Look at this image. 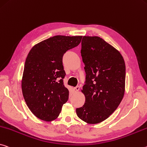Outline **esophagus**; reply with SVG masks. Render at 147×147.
Instances as JSON below:
<instances>
[{
    "instance_id": "34e87169",
    "label": "esophagus",
    "mask_w": 147,
    "mask_h": 147,
    "mask_svg": "<svg viewBox=\"0 0 147 147\" xmlns=\"http://www.w3.org/2000/svg\"><path fill=\"white\" fill-rule=\"evenodd\" d=\"M74 91H75L76 92H78L79 91V90H80V86H76L75 88H74Z\"/></svg>"
}]
</instances>
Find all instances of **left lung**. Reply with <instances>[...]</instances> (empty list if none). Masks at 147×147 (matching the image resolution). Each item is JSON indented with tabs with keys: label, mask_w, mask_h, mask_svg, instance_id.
<instances>
[{
	"label": "left lung",
	"mask_w": 147,
	"mask_h": 147,
	"mask_svg": "<svg viewBox=\"0 0 147 147\" xmlns=\"http://www.w3.org/2000/svg\"><path fill=\"white\" fill-rule=\"evenodd\" d=\"M81 55L85 65V103L76 109L79 118L98 124L108 118L125 92V65L119 51L99 36H84Z\"/></svg>",
	"instance_id": "8db88e82"
}]
</instances>
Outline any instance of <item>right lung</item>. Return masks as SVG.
Returning a JSON list of instances; mask_svg holds the SVG:
<instances>
[{
    "instance_id": "obj_1",
    "label": "right lung",
    "mask_w": 147,
    "mask_h": 147,
    "mask_svg": "<svg viewBox=\"0 0 147 147\" xmlns=\"http://www.w3.org/2000/svg\"><path fill=\"white\" fill-rule=\"evenodd\" d=\"M82 36L56 35L34 45L27 55L22 80L23 97L32 114L46 122L54 120L69 99L63 85V56L77 46Z\"/></svg>"
}]
</instances>
